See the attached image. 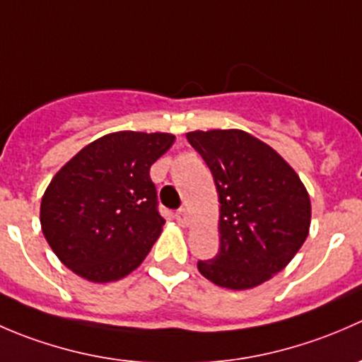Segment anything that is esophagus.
Listing matches in <instances>:
<instances>
[{"mask_svg": "<svg viewBox=\"0 0 362 362\" xmlns=\"http://www.w3.org/2000/svg\"><path fill=\"white\" fill-rule=\"evenodd\" d=\"M175 218H177V222L180 226H187L189 224V214L185 208H180V210L175 211Z\"/></svg>", "mask_w": 362, "mask_h": 362, "instance_id": "34e87169", "label": "esophagus"}]
</instances>
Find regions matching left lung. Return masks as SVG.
<instances>
[{
	"label": "left lung",
	"instance_id": "left-lung-1",
	"mask_svg": "<svg viewBox=\"0 0 362 362\" xmlns=\"http://www.w3.org/2000/svg\"><path fill=\"white\" fill-rule=\"evenodd\" d=\"M187 141L214 175L221 203L218 254L199 273L228 289H250L282 272L305 243L310 198L289 164L240 129L192 131Z\"/></svg>",
	"mask_w": 362,
	"mask_h": 362
}]
</instances>
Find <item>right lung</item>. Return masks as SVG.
<instances>
[{
  "label": "right lung",
  "instance_id": "add662e5",
  "mask_svg": "<svg viewBox=\"0 0 362 362\" xmlns=\"http://www.w3.org/2000/svg\"><path fill=\"white\" fill-rule=\"evenodd\" d=\"M173 141L168 133L119 131L57 171L40 222L64 266L90 282H113L141 264L164 224L151 166Z\"/></svg>",
  "mask_w": 362,
  "mask_h": 362
}]
</instances>
